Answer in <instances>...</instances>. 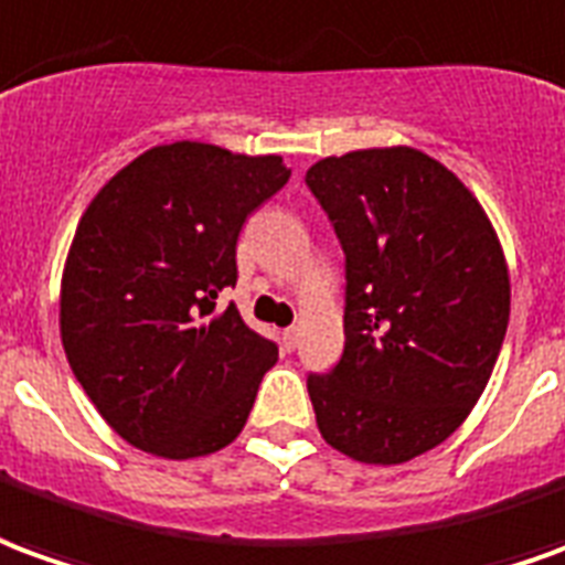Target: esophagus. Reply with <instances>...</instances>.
I'll return each instance as SVG.
<instances>
[{"label": "esophagus", "mask_w": 565, "mask_h": 565, "mask_svg": "<svg viewBox=\"0 0 565 565\" xmlns=\"http://www.w3.org/2000/svg\"><path fill=\"white\" fill-rule=\"evenodd\" d=\"M295 347H298V328L291 326V328H286V331H282V350H295Z\"/></svg>", "instance_id": "34e87169"}]
</instances>
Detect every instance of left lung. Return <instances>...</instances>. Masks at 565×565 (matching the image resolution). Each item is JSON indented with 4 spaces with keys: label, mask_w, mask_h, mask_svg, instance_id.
Returning a JSON list of instances; mask_svg holds the SVG:
<instances>
[{
    "label": "left lung",
    "mask_w": 565,
    "mask_h": 565,
    "mask_svg": "<svg viewBox=\"0 0 565 565\" xmlns=\"http://www.w3.org/2000/svg\"><path fill=\"white\" fill-rule=\"evenodd\" d=\"M307 185L347 255L343 355L310 374L334 450L398 466L471 414L505 340L511 279L478 198L411 146L322 158Z\"/></svg>",
    "instance_id": "obj_1"
}]
</instances>
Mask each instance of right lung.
<instances>
[{"instance_id":"right-lung-1","label":"right lung","mask_w":565,"mask_h":565,"mask_svg":"<svg viewBox=\"0 0 565 565\" xmlns=\"http://www.w3.org/2000/svg\"><path fill=\"white\" fill-rule=\"evenodd\" d=\"M289 175L279 154L185 139L148 148L84 210L60 279V338L127 444L194 459L243 431L279 353L215 301L237 282L246 218Z\"/></svg>"}]
</instances>
